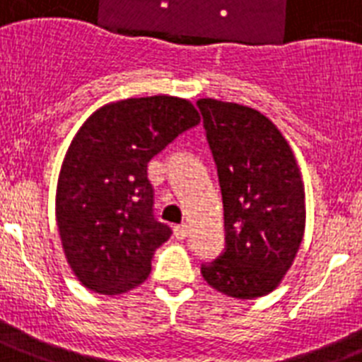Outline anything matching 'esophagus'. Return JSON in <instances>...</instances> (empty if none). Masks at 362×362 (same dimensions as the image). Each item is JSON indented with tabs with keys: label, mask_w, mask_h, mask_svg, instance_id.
Returning a JSON list of instances; mask_svg holds the SVG:
<instances>
[{
	"label": "esophagus",
	"mask_w": 362,
	"mask_h": 362,
	"mask_svg": "<svg viewBox=\"0 0 362 362\" xmlns=\"http://www.w3.org/2000/svg\"><path fill=\"white\" fill-rule=\"evenodd\" d=\"M187 232H189V226H187V224H178V226H175L176 239H186Z\"/></svg>",
	"instance_id": "34e87169"
}]
</instances>
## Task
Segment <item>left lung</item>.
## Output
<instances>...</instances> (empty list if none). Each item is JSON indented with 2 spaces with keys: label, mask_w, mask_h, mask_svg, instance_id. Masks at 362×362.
I'll list each match as a JSON object with an SVG mask.
<instances>
[{
  "label": "left lung",
  "mask_w": 362,
  "mask_h": 362,
  "mask_svg": "<svg viewBox=\"0 0 362 362\" xmlns=\"http://www.w3.org/2000/svg\"><path fill=\"white\" fill-rule=\"evenodd\" d=\"M224 208V250L200 272L232 298L265 296L291 269L305 228V191L287 139L261 112L200 99Z\"/></svg>",
  "instance_id": "1"
}]
</instances>
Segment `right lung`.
I'll list each match as a JSON object with an SVG mask.
<instances>
[{
  "label": "right lung",
  "instance_id": "1",
  "mask_svg": "<svg viewBox=\"0 0 362 362\" xmlns=\"http://www.w3.org/2000/svg\"><path fill=\"white\" fill-rule=\"evenodd\" d=\"M200 123L171 95L134 97L93 112L73 138L57 186V224L73 274L90 291L121 294L144 284L171 228L154 218L147 163Z\"/></svg>",
  "mask_w": 362,
  "mask_h": 362
}]
</instances>
